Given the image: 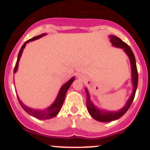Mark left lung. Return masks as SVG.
I'll return each instance as SVG.
<instances>
[{"label": "left lung", "mask_w": 150, "mask_h": 150, "mask_svg": "<svg viewBox=\"0 0 150 150\" xmlns=\"http://www.w3.org/2000/svg\"><path fill=\"white\" fill-rule=\"evenodd\" d=\"M109 38H110V42L112 43V46L119 47V48L123 49L125 53L128 55V58L131 62V67H132V84H133V92L132 95L126 102V104L125 105L123 108H122L120 110L117 112H109V111H103L98 109L93 104V103L91 101L90 99V95L88 94V91L87 88H86V92L87 95V109H88L89 114L91 117H93L95 120L99 122H107L113 121L118 119L121 118L125 112L128 111L129 107L132 105L134 98L136 90L137 88V83H138V73H137V65H136V61H135V57L134 55L132 49L128 44L123 42L120 38H117L116 36L110 35Z\"/></svg>", "instance_id": "left-lung-1"}]
</instances>
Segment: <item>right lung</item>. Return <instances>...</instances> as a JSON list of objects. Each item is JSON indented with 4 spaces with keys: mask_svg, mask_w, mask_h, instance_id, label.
<instances>
[{
    "mask_svg": "<svg viewBox=\"0 0 150 150\" xmlns=\"http://www.w3.org/2000/svg\"><path fill=\"white\" fill-rule=\"evenodd\" d=\"M45 35H46V34H40V35L36 36V37H34V38H31V39L26 41L25 43L22 45V48H21L20 51H19V52H18V59H17V62L16 63L15 68H14V73L16 72L17 70H18V62H19V59H20L21 56H22V52H23L24 48L25 47L26 44H27L28 42H30V41H33V40H38ZM74 77H73L71 78L68 82H67L65 84H64L62 86V88H61L60 91H59V95H58V96H57L56 99H55V100L54 101L53 104H52L51 106H50L49 107H47V108H46L45 110H43L31 109V108H30V107H27V106L25 105V104H24L23 103L19 100L18 97L17 96L18 102H19L21 107L23 108L24 110L26 112H28V114H30V116H34V117L35 118H38V119H40V120H48V119H52V118L55 117V116L59 113V111H60L62 104H63L64 103V98H65L66 93H67V90H68L69 87L71 86V83L74 82Z\"/></svg>",
    "mask_w": 150,
    "mask_h": 150,
    "instance_id": "right-lung-1",
    "label": "right lung"
}]
</instances>
